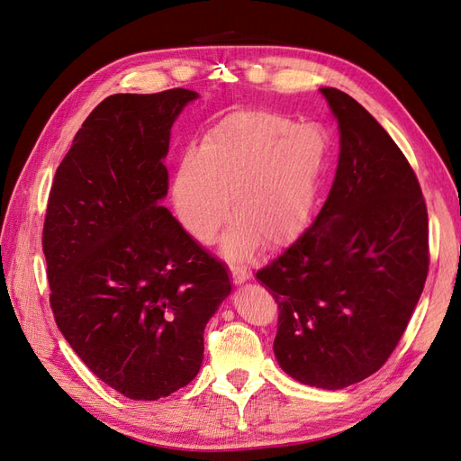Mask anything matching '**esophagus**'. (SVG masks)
<instances>
[{
	"mask_svg": "<svg viewBox=\"0 0 461 461\" xmlns=\"http://www.w3.org/2000/svg\"><path fill=\"white\" fill-rule=\"evenodd\" d=\"M230 275L236 285H242L249 278V271L246 267H236V265H230Z\"/></svg>",
	"mask_w": 461,
	"mask_h": 461,
	"instance_id": "1",
	"label": "esophagus"
}]
</instances>
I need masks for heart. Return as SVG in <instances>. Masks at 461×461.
<instances>
[{"instance_id": "obj_1", "label": "heart", "mask_w": 461, "mask_h": 461, "mask_svg": "<svg viewBox=\"0 0 461 461\" xmlns=\"http://www.w3.org/2000/svg\"><path fill=\"white\" fill-rule=\"evenodd\" d=\"M327 159L329 140L317 124L263 109L236 111L207 131L200 151L183 153L171 180L173 212L190 236L209 242L232 209L221 249L244 259L259 240L276 248L302 234Z\"/></svg>"}]
</instances>
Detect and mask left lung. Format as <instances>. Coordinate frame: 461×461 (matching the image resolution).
<instances>
[{"label": "left lung", "mask_w": 461, "mask_h": 461, "mask_svg": "<svg viewBox=\"0 0 461 461\" xmlns=\"http://www.w3.org/2000/svg\"><path fill=\"white\" fill-rule=\"evenodd\" d=\"M319 90L340 131L334 183L312 227L256 278L281 310V369L340 390L379 371L406 330L429 271V219L388 132L354 97Z\"/></svg>", "instance_id": "1"}]
</instances>
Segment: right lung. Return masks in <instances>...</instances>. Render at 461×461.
<instances>
[{
    "label": "right lung",
    "mask_w": 461,
    "mask_h": 461,
    "mask_svg": "<svg viewBox=\"0 0 461 461\" xmlns=\"http://www.w3.org/2000/svg\"><path fill=\"white\" fill-rule=\"evenodd\" d=\"M198 92L115 94L82 122L55 171L44 256L65 340L107 386L158 400L203 361V330L230 290L161 202L171 129Z\"/></svg>",
    "instance_id": "1"
}]
</instances>
